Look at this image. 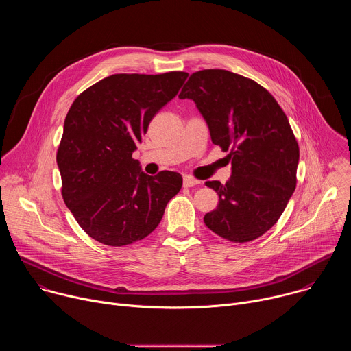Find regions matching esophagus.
I'll return each mask as SVG.
<instances>
[{"mask_svg": "<svg viewBox=\"0 0 351 351\" xmlns=\"http://www.w3.org/2000/svg\"><path fill=\"white\" fill-rule=\"evenodd\" d=\"M198 183H199L198 180H195V179H193L190 176H184L183 178V186L184 187H193V186H197Z\"/></svg>", "mask_w": 351, "mask_h": 351, "instance_id": "obj_1", "label": "esophagus"}]
</instances>
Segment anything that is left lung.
Masks as SVG:
<instances>
[{"mask_svg":"<svg viewBox=\"0 0 351 351\" xmlns=\"http://www.w3.org/2000/svg\"><path fill=\"white\" fill-rule=\"evenodd\" d=\"M179 98L193 99L213 143L230 149L229 180L206 182L219 195L204 217L207 228L239 243L263 236L295 189L300 153L287 117L263 86L223 69L193 73Z\"/></svg>","mask_w":351,"mask_h":351,"instance_id":"obj_1","label":"left lung"}]
</instances>
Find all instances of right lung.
<instances>
[{
  "label": "right lung",
  "instance_id": "obj_1",
  "mask_svg": "<svg viewBox=\"0 0 351 351\" xmlns=\"http://www.w3.org/2000/svg\"><path fill=\"white\" fill-rule=\"evenodd\" d=\"M187 76L186 72L112 75L73 101L57 164L64 202L94 240L119 247L144 239L179 193L183 179L178 172L149 176L132 154L149 122Z\"/></svg>",
  "mask_w": 351,
  "mask_h": 351
}]
</instances>
